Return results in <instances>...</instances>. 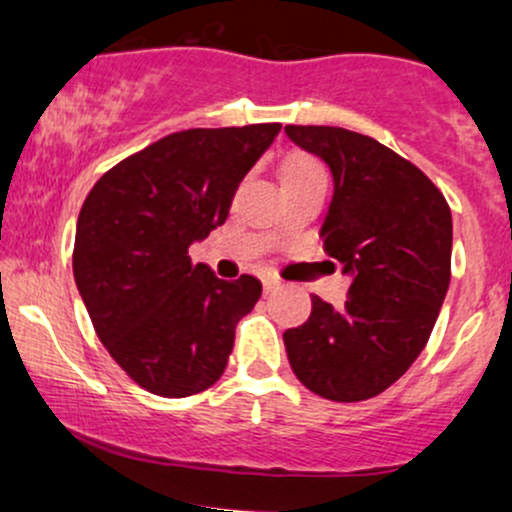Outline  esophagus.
<instances>
[{
    "instance_id": "1",
    "label": "esophagus",
    "mask_w": 512,
    "mask_h": 512,
    "mask_svg": "<svg viewBox=\"0 0 512 512\" xmlns=\"http://www.w3.org/2000/svg\"><path fill=\"white\" fill-rule=\"evenodd\" d=\"M262 286H265V294H272L274 289H279V279L265 277V279H262Z\"/></svg>"
}]
</instances>
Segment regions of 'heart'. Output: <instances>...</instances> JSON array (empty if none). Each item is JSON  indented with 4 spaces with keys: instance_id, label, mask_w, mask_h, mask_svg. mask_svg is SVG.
Instances as JSON below:
<instances>
[{
    "instance_id": "obj_1",
    "label": "heart",
    "mask_w": 512,
    "mask_h": 512,
    "mask_svg": "<svg viewBox=\"0 0 512 512\" xmlns=\"http://www.w3.org/2000/svg\"><path fill=\"white\" fill-rule=\"evenodd\" d=\"M316 177H325L323 165H320L316 157H311L306 153H294L284 160V165H282L284 187H289V184L308 182V179H316Z\"/></svg>"
}]
</instances>
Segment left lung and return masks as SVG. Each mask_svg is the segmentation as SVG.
Returning a JSON list of instances; mask_svg holds the SVG:
<instances>
[{
  "instance_id": "8db88e82",
  "label": "left lung",
  "mask_w": 512,
  "mask_h": 512,
  "mask_svg": "<svg viewBox=\"0 0 512 512\" xmlns=\"http://www.w3.org/2000/svg\"><path fill=\"white\" fill-rule=\"evenodd\" d=\"M286 136L333 172L325 252L350 274L345 306L311 296V316L284 333L306 389L340 403L367 401L423 352L449 286L452 213L413 162L338 126H286Z\"/></svg>"
}]
</instances>
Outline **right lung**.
<instances>
[{
  "mask_svg": "<svg viewBox=\"0 0 512 512\" xmlns=\"http://www.w3.org/2000/svg\"><path fill=\"white\" fill-rule=\"evenodd\" d=\"M279 123L170 133L99 177L77 218L72 272L101 345L165 398L216 384L262 284L194 265L189 245L228 218Z\"/></svg>",
  "mask_w": 512,
  "mask_h": 512,
  "instance_id": "add662e5",
  "label": "right lung"
}]
</instances>
